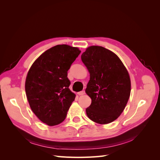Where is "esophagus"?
<instances>
[{
  "instance_id": "1",
  "label": "esophagus",
  "mask_w": 160,
  "mask_h": 160,
  "mask_svg": "<svg viewBox=\"0 0 160 160\" xmlns=\"http://www.w3.org/2000/svg\"><path fill=\"white\" fill-rule=\"evenodd\" d=\"M77 94H78L79 95H83L85 94V91H81L80 92H78V93Z\"/></svg>"
}]
</instances>
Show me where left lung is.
Masks as SVG:
<instances>
[{
  "instance_id": "left-lung-1",
  "label": "left lung",
  "mask_w": 160,
  "mask_h": 160,
  "mask_svg": "<svg viewBox=\"0 0 160 160\" xmlns=\"http://www.w3.org/2000/svg\"><path fill=\"white\" fill-rule=\"evenodd\" d=\"M90 73L86 93L91 103L88 117L99 124L113 122L123 111L131 92L128 71L114 52L100 46H91L81 55Z\"/></svg>"
}]
</instances>
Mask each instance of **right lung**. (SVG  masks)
Instances as JSON below:
<instances>
[{"label":"right lung","instance_id":"add662e5","mask_svg":"<svg viewBox=\"0 0 160 160\" xmlns=\"http://www.w3.org/2000/svg\"><path fill=\"white\" fill-rule=\"evenodd\" d=\"M78 48L58 45L47 50L28 71L25 91L30 107L42 122L49 126L66 118L75 95L69 87L67 71L80 54Z\"/></svg>","mask_w":160,"mask_h":160}]
</instances>
